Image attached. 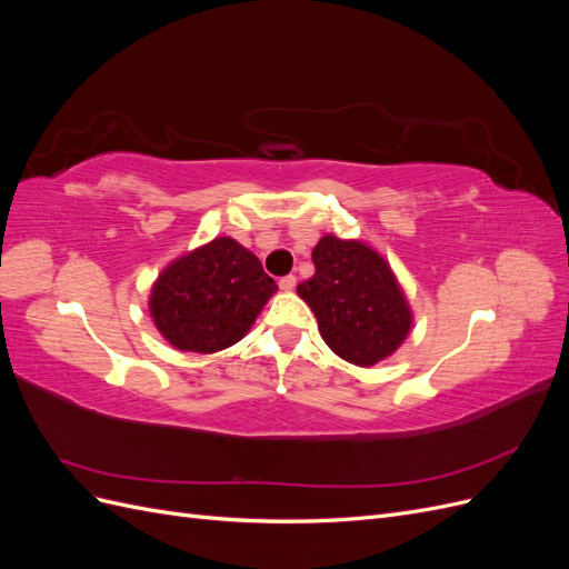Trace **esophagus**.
<instances>
[{"instance_id":"obj_1","label":"esophagus","mask_w":569,"mask_h":569,"mask_svg":"<svg viewBox=\"0 0 569 569\" xmlns=\"http://www.w3.org/2000/svg\"><path fill=\"white\" fill-rule=\"evenodd\" d=\"M295 287H297L295 274H284V278L280 280V289H284V291H291Z\"/></svg>"}]
</instances>
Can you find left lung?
Segmentation results:
<instances>
[{
    "label": "left lung",
    "instance_id": "obj_1",
    "mask_svg": "<svg viewBox=\"0 0 569 569\" xmlns=\"http://www.w3.org/2000/svg\"><path fill=\"white\" fill-rule=\"evenodd\" d=\"M316 272L297 287L311 306L327 347L353 366L380 363L401 347L412 316L385 258L356 239L325 234Z\"/></svg>",
    "mask_w": 569,
    "mask_h": 569
}]
</instances>
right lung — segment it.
<instances>
[{
  "label": "right lung",
  "instance_id": "add662e5",
  "mask_svg": "<svg viewBox=\"0 0 569 569\" xmlns=\"http://www.w3.org/2000/svg\"><path fill=\"white\" fill-rule=\"evenodd\" d=\"M274 291L278 284L249 249L218 237L159 274L149 313L176 349L216 353L249 332Z\"/></svg>",
  "mask_w": 569,
  "mask_h": 569
}]
</instances>
